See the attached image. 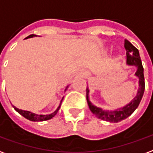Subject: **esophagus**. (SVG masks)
<instances>
[{
    "label": "esophagus",
    "instance_id": "esophagus-1",
    "mask_svg": "<svg viewBox=\"0 0 153 153\" xmlns=\"http://www.w3.org/2000/svg\"><path fill=\"white\" fill-rule=\"evenodd\" d=\"M80 74H81V75H85V74H86V73H85V71H81Z\"/></svg>",
    "mask_w": 153,
    "mask_h": 153
}]
</instances>
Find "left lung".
Segmentation results:
<instances>
[{
    "instance_id": "left-lung-1",
    "label": "left lung",
    "mask_w": 153,
    "mask_h": 153,
    "mask_svg": "<svg viewBox=\"0 0 153 153\" xmlns=\"http://www.w3.org/2000/svg\"><path fill=\"white\" fill-rule=\"evenodd\" d=\"M125 48L126 50V64L128 65H134L137 67V71L135 73V75L138 78V88L137 95L130 102L127 104L122 108H119L115 111H105L102 108L97 107L96 106L93 105L88 98L89 90L87 88V102L88 105L89 106L90 111L93 113L98 119H101L102 120L111 122V123H117L125 120L134 111L136 108L138 107L139 103L141 102L143 95L144 93L145 83H144V75H143V67L142 65L141 58L139 56L138 50L133 46L128 40H125Z\"/></svg>"
}]
</instances>
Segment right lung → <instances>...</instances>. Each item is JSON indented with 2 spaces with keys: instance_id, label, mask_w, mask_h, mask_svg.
<instances>
[{
  "instance_id": "right-lung-1",
  "label": "right lung",
  "mask_w": 153,
  "mask_h": 153,
  "mask_svg": "<svg viewBox=\"0 0 153 153\" xmlns=\"http://www.w3.org/2000/svg\"><path fill=\"white\" fill-rule=\"evenodd\" d=\"M33 37H36V35L34 34H32L29 35L28 37H27L26 38H33ZM68 88V87H67ZM67 88H65V90L67 89ZM64 98V97H63ZM63 98L61 99L60 103V106H58V108H57L53 113H51V114H49V115H38V114H35V113H33L31 111H23V110L18 109V108H16L15 106H13V107L15 108V110L17 111L18 113H19L20 115H23L25 118L28 119L29 120H31V121H44V120H50L52 117H54L55 115H56V113L58 112V111L60 109V105H61V103H62V100Z\"/></svg>"
}]
</instances>
